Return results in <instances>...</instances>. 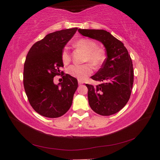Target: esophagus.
<instances>
[{"mask_svg": "<svg viewBox=\"0 0 160 160\" xmlns=\"http://www.w3.org/2000/svg\"><path fill=\"white\" fill-rule=\"evenodd\" d=\"M78 84H82L84 83L83 81L81 80H78Z\"/></svg>", "mask_w": 160, "mask_h": 160, "instance_id": "1", "label": "esophagus"}]
</instances>
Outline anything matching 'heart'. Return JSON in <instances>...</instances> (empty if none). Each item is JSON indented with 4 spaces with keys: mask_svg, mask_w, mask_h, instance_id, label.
I'll return each instance as SVG.
<instances>
[{
    "mask_svg": "<svg viewBox=\"0 0 160 160\" xmlns=\"http://www.w3.org/2000/svg\"><path fill=\"white\" fill-rule=\"evenodd\" d=\"M75 46L86 52L84 58V62L89 63L73 64L68 68L67 71L70 76L76 78L78 80H83L93 73V67L91 65L92 64L95 67H100L104 62L106 56L104 51L98 47L97 43L93 40L88 38L80 39L75 43ZM61 58L64 64H68L70 62L71 54L67 47L63 49ZM90 63L92 64L91 65Z\"/></svg>",
    "mask_w": 160,
    "mask_h": 160,
    "instance_id": "heart-1",
    "label": "heart"
}]
</instances>
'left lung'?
I'll use <instances>...</instances> for the list:
<instances>
[{"label":"left lung","instance_id":"obj_1","mask_svg":"<svg viewBox=\"0 0 160 160\" xmlns=\"http://www.w3.org/2000/svg\"><path fill=\"white\" fill-rule=\"evenodd\" d=\"M84 36L103 44L107 57L100 70L91 76L100 84H86L90 107L96 113L108 116L118 113L130 98L134 71L130 55L120 40L102 29H78Z\"/></svg>","mask_w":160,"mask_h":160}]
</instances>
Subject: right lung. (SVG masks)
Returning <instances> with one entry per match:
<instances>
[{"instance_id": "add662e5", "label": "right lung", "mask_w": 160, "mask_h": 160, "mask_svg": "<svg viewBox=\"0 0 160 160\" xmlns=\"http://www.w3.org/2000/svg\"><path fill=\"white\" fill-rule=\"evenodd\" d=\"M78 28L62 29L47 34L33 44L27 55L23 84L29 104L44 117L56 118L65 114L72 104L78 80L60 69L64 67L61 54ZM61 75L58 85L53 78Z\"/></svg>"}]
</instances>
